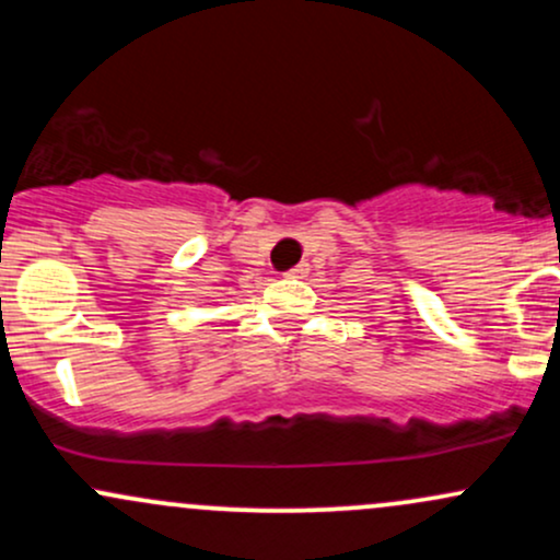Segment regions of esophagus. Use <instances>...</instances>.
<instances>
[{"mask_svg": "<svg viewBox=\"0 0 560 560\" xmlns=\"http://www.w3.org/2000/svg\"><path fill=\"white\" fill-rule=\"evenodd\" d=\"M305 271H307V266H302V262H300V266H294L292 271H287V276H289V279H300V276Z\"/></svg>", "mask_w": 560, "mask_h": 560, "instance_id": "obj_1", "label": "esophagus"}]
</instances>
